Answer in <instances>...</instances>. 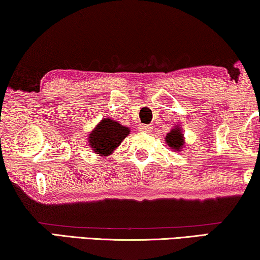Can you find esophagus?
Listing matches in <instances>:
<instances>
[{
    "instance_id": "obj_1",
    "label": "esophagus",
    "mask_w": 260,
    "mask_h": 260,
    "mask_svg": "<svg viewBox=\"0 0 260 260\" xmlns=\"http://www.w3.org/2000/svg\"><path fill=\"white\" fill-rule=\"evenodd\" d=\"M140 131H143V133H150L151 131V126L147 125V124H140Z\"/></svg>"
}]
</instances>
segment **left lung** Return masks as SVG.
<instances>
[{"label": "left lung", "mask_w": 260, "mask_h": 260, "mask_svg": "<svg viewBox=\"0 0 260 260\" xmlns=\"http://www.w3.org/2000/svg\"><path fill=\"white\" fill-rule=\"evenodd\" d=\"M166 143L169 145L170 149L175 151H180L184 145V137L182 134V129L177 125L172 129L169 134L166 136Z\"/></svg>", "instance_id": "1"}]
</instances>
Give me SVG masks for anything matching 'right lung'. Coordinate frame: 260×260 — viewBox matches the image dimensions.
<instances>
[{
    "label": "right lung",
    "instance_id": "add662e5",
    "mask_svg": "<svg viewBox=\"0 0 260 260\" xmlns=\"http://www.w3.org/2000/svg\"><path fill=\"white\" fill-rule=\"evenodd\" d=\"M130 134V129L111 118H104L88 136V143L95 154L109 156Z\"/></svg>",
    "mask_w": 260,
    "mask_h": 260
}]
</instances>
